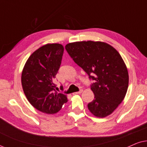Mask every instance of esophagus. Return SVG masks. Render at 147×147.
Masks as SVG:
<instances>
[{
    "label": "esophagus",
    "instance_id": "34e87169",
    "mask_svg": "<svg viewBox=\"0 0 147 147\" xmlns=\"http://www.w3.org/2000/svg\"><path fill=\"white\" fill-rule=\"evenodd\" d=\"M82 91H83V90H80L79 92H74V93H73V95H76V94H81L82 92Z\"/></svg>",
    "mask_w": 147,
    "mask_h": 147
}]
</instances>
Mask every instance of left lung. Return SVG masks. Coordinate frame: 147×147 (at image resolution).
Returning a JSON list of instances; mask_svg holds the SVG:
<instances>
[{
    "label": "left lung",
    "instance_id": "left-lung-1",
    "mask_svg": "<svg viewBox=\"0 0 147 147\" xmlns=\"http://www.w3.org/2000/svg\"><path fill=\"white\" fill-rule=\"evenodd\" d=\"M65 49L94 81L91 85L94 99L88 104V109L98 118L110 115L124 100L128 90V73L121 55L101 41L70 43Z\"/></svg>",
    "mask_w": 147,
    "mask_h": 147
}]
</instances>
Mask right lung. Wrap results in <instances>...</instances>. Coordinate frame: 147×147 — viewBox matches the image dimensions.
Masks as SVG:
<instances>
[{"mask_svg": "<svg viewBox=\"0 0 147 147\" xmlns=\"http://www.w3.org/2000/svg\"><path fill=\"white\" fill-rule=\"evenodd\" d=\"M63 50L59 43L42 46L31 54L22 71V86L28 101L43 113H57L67 102V96L57 93L54 84Z\"/></svg>", "mask_w": 147, "mask_h": 147, "instance_id": "right-lung-1", "label": "right lung"}]
</instances>
